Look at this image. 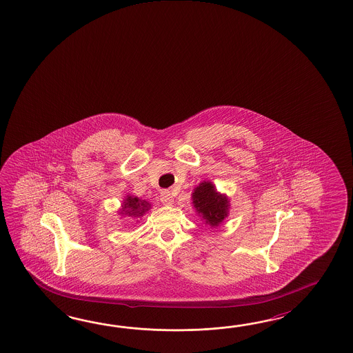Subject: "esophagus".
<instances>
[{"label":"esophagus","mask_w":353,"mask_h":353,"mask_svg":"<svg viewBox=\"0 0 353 353\" xmlns=\"http://www.w3.org/2000/svg\"><path fill=\"white\" fill-rule=\"evenodd\" d=\"M161 201L165 205H172L173 204V196L168 190H163L161 192Z\"/></svg>","instance_id":"34e87169"}]
</instances>
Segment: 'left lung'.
Segmentation results:
<instances>
[{"instance_id": "1", "label": "left lung", "mask_w": 353, "mask_h": 353, "mask_svg": "<svg viewBox=\"0 0 353 353\" xmlns=\"http://www.w3.org/2000/svg\"><path fill=\"white\" fill-rule=\"evenodd\" d=\"M194 206L203 215L205 223L218 227L228 215L229 201L225 196L220 195L210 182H203L192 194Z\"/></svg>"}]
</instances>
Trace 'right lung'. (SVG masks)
Masks as SVG:
<instances>
[{"label":"right lung","instance_id":"obj_1","mask_svg":"<svg viewBox=\"0 0 353 353\" xmlns=\"http://www.w3.org/2000/svg\"><path fill=\"white\" fill-rule=\"evenodd\" d=\"M149 206H150L149 203L144 200H139L138 197H133V196H128L120 214H125L129 216H141L148 210Z\"/></svg>","mask_w":353,"mask_h":353}]
</instances>
